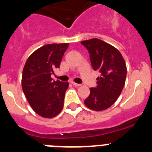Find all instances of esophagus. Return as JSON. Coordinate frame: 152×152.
<instances>
[{
    "mask_svg": "<svg viewBox=\"0 0 152 152\" xmlns=\"http://www.w3.org/2000/svg\"><path fill=\"white\" fill-rule=\"evenodd\" d=\"M71 83H72V85L75 86V87H80V86L81 85V84H77V83L73 82V81H72V82H71Z\"/></svg>",
    "mask_w": 152,
    "mask_h": 152,
    "instance_id": "34e87169",
    "label": "esophagus"
}]
</instances>
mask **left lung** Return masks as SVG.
<instances>
[{
  "label": "left lung",
  "mask_w": 152,
  "mask_h": 152,
  "mask_svg": "<svg viewBox=\"0 0 152 152\" xmlns=\"http://www.w3.org/2000/svg\"><path fill=\"white\" fill-rule=\"evenodd\" d=\"M88 50L91 65L100 73L96 88H91L86 107L95 111L104 110L113 104L126 82V62L121 53L113 45L98 39L80 42Z\"/></svg>",
  "instance_id": "8db88e82"
}]
</instances>
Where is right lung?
I'll use <instances>...</instances> for the list:
<instances>
[{
  "label": "right lung",
  "instance_id": "obj_1",
  "mask_svg": "<svg viewBox=\"0 0 152 152\" xmlns=\"http://www.w3.org/2000/svg\"><path fill=\"white\" fill-rule=\"evenodd\" d=\"M68 43L48 44L30 55L24 65L22 88L30 107L44 118L57 116L64 106L68 82L53 80L55 68H59Z\"/></svg>",
  "mask_w": 152,
  "mask_h": 152
}]
</instances>
